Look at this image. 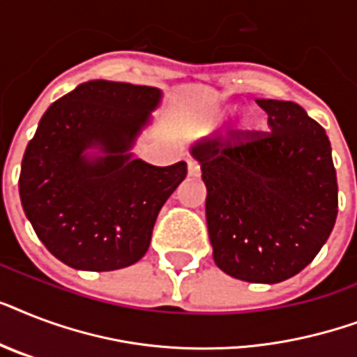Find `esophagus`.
<instances>
[{
    "label": "esophagus",
    "instance_id": "1",
    "mask_svg": "<svg viewBox=\"0 0 357 357\" xmlns=\"http://www.w3.org/2000/svg\"><path fill=\"white\" fill-rule=\"evenodd\" d=\"M189 176L190 178H198V176H200V165L196 161H192V159L189 161Z\"/></svg>",
    "mask_w": 357,
    "mask_h": 357
}]
</instances>
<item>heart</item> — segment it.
<instances>
[{"instance_id":"1","label":"heart","mask_w":357,"mask_h":357,"mask_svg":"<svg viewBox=\"0 0 357 357\" xmlns=\"http://www.w3.org/2000/svg\"><path fill=\"white\" fill-rule=\"evenodd\" d=\"M234 111H235V107H217L215 111H213V119L222 120V119H226V116H229V114L234 113ZM255 126H257V123H255V120L252 119L250 114H246V116H244V119L238 122L237 133L241 135V137H243V135H250L252 131H255Z\"/></svg>"}]
</instances>
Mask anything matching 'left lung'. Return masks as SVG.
Instances as JSON below:
<instances>
[{
	"instance_id": "obj_1",
	"label": "left lung",
	"mask_w": 357,
	"mask_h": 357,
	"mask_svg": "<svg viewBox=\"0 0 357 357\" xmlns=\"http://www.w3.org/2000/svg\"><path fill=\"white\" fill-rule=\"evenodd\" d=\"M271 133L196 140L213 259L228 276L280 283L315 259L337 218L326 131L294 102L257 100Z\"/></svg>"
}]
</instances>
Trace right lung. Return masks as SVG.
I'll use <instances>...</instances> for the list:
<instances>
[{"mask_svg":"<svg viewBox=\"0 0 357 357\" xmlns=\"http://www.w3.org/2000/svg\"><path fill=\"white\" fill-rule=\"evenodd\" d=\"M162 92L94 79L52 103L25 148L20 200L36 237L64 265L107 272L146 254L157 215L187 162L153 167L133 146Z\"/></svg>","mask_w":357,"mask_h":357,"instance_id":"right-lung-1","label":"right lung"}]
</instances>
